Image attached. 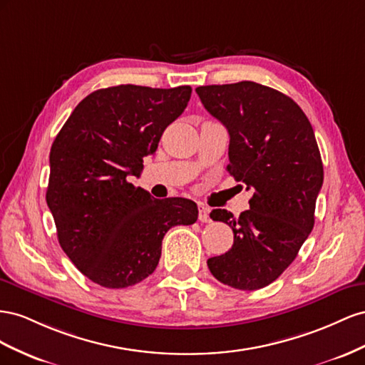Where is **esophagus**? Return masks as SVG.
Listing matches in <instances>:
<instances>
[{
    "mask_svg": "<svg viewBox=\"0 0 365 365\" xmlns=\"http://www.w3.org/2000/svg\"><path fill=\"white\" fill-rule=\"evenodd\" d=\"M199 220L203 223H207L211 220L210 218V207L205 206L203 203H199Z\"/></svg>",
    "mask_w": 365,
    "mask_h": 365,
    "instance_id": "34e87169",
    "label": "esophagus"
}]
</instances>
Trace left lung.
<instances>
[{
	"label": "left lung",
	"instance_id": "1",
	"mask_svg": "<svg viewBox=\"0 0 365 365\" xmlns=\"http://www.w3.org/2000/svg\"><path fill=\"white\" fill-rule=\"evenodd\" d=\"M195 91L229 133V174L254 192L240 217L211 212L212 220L232 227L234 245L207 259V267L234 289L266 287L294 262L314 229L324 179L314 128L297 102L252 81Z\"/></svg>",
	"mask_w": 365,
	"mask_h": 365
}]
</instances>
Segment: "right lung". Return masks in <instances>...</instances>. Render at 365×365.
I'll return each mask as SVG.
<instances>
[{"mask_svg": "<svg viewBox=\"0 0 365 365\" xmlns=\"http://www.w3.org/2000/svg\"><path fill=\"white\" fill-rule=\"evenodd\" d=\"M191 91L131 84L96 90L78 103L51 145L46 200L62 251L93 283H140L158 267L165 234L197 220L192 200H158L128 180L140 175L143 158L158 150Z\"/></svg>", "mask_w": 365, "mask_h": 365, "instance_id": "1", "label": "right lung"}]
</instances>
